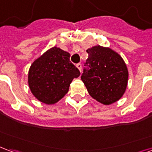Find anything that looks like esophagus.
<instances>
[{
	"label": "esophagus",
	"instance_id": "obj_1",
	"mask_svg": "<svg viewBox=\"0 0 152 152\" xmlns=\"http://www.w3.org/2000/svg\"><path fill=\"white\" fill-rule=\"evenodd\" d=\"M76 67L79 69V71L81 72V67H82V66H81V64L80 63H78V64H76Z\"/></svg>",
	"mask_w": 152,
	"mask_h": 152
}]
</instances>
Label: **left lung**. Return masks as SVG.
I'll return each instance as SVG.
<instances>
[{
	"mask_svg": "<svg viewBox=\"0 0 152 152\" xmlns=\"http://www.w3.org/2000/svg\"><path fill=\"white\" fill-rule=\"evenodd\" d=\"M86 63L81 80L89 95L103 105H111L122 98L128 86L129 71L122 57L109 47L95 45L86 50Z\"/></svg>",
	"mask_w": 152,
	"mask_h": 152,
	"instance_id": "obj_1",
	"label": "left lung"
}]
</instances>
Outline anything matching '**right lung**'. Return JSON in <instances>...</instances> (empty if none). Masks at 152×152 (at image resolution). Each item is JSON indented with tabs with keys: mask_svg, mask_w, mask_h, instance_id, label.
Listing matches in <instances>:
<instances>
[{
	"mask_svg": "<svg viewBox=\"0 0 152 152\" xmlns=\"http://www.w3.org/2000/svg\"><path fill=\"white\" fill-rule=\"evenodd\" d=\"M70 53L53 46L31 63L28 82L31 94L40 102L53 105L66 95L80 71L70 61Z\"/></svg>",
	"mask_w": 152,
	"mask_h": 152,
	"instance_id": "1",
	"label": "right lung"
}]
</instances>
